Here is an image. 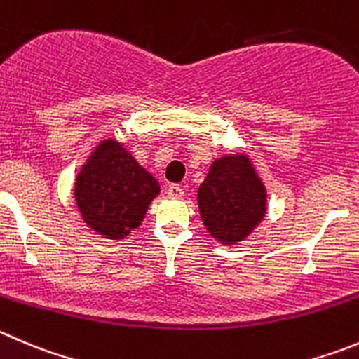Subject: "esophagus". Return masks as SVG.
<instances>
[{
    "mask_svg": "<svg viewBox=\"0 0 359 359\" xmlns=\"http://www.w3.org/2000/svg\"><path fill=\"white\" fill-rule=\"evenodd\" d=\"M168 196H172V198H182L184 189L179 184H172V186H168Z\"/></svg>",
    "mask_w": 359,
    "mask_h": 359,
    "instance_id": "1",
    "label": "esophagus"
}]
</instances>
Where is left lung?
Listing matches in <instances>:
<instances>
[{"label": "left lung", "mask_w": 359, "mask_h": 359, "mask_svg": "<svg viewBox=\"0 0 359 359\" xmlns=\"http://www.w3.org/2000/svg\"><path fill=\"white\" fill-rule=\"evenodd\" d=\"M198 207L203 225L219 243L250 236L266 214V189L250 159L236 154L214 161L198 189Z\"/></svg>", "instance_id": "1"}]
</instances>
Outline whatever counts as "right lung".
Here are the masks:
<instances>
[{
  "mask_svg": "<svg viewBox=\"0 0 359 359\" xmlns=\"http://www.w3.org/2000/svg\"><path fill=\"white\" fill-rule=\"evenodd\" d=\"M157 193V180L115 140L97 147L74 187L86 225L109 239H123L140 226Z\"/></svg>",
  "mask_w": 359,
  "mask_h": 359,
  "instance_id": "right-lung-1",
  "label": "right lung"
}]
</instances>
